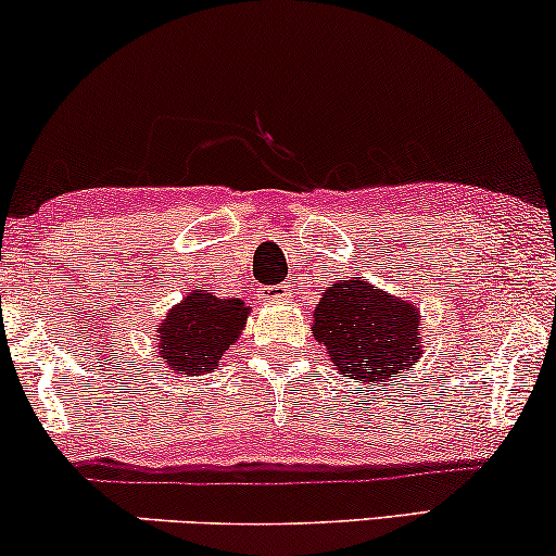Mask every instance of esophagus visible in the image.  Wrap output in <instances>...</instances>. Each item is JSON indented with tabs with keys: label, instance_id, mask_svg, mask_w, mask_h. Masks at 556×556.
I'll list each match as a JSON object with an SVG mask.
<instances>
[{
	"label": "esophagus",
	"instance_id": "34e87169",
	"mask_svg": "<svg viewBox=\"0 0 556 556\" xmlns=\"http://www.w3.org/2000/svg\"><path fill=\"white\" fill-rule=\"evenodd\" d=\"M286 291H288V288H286L283 283H278V286H263V288H257V299L265 301V303H273V301L283 299Z\"/></svg>",
	"mask_w": 556,
	"mask_h": 556
}]
</instances>
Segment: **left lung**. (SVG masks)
I'll return each instance as SVG.
<instances>
[{
    "instance_id": "8db88e82",
    "label": "left lung",
    "mask_w": 556,
    "mask_h": 556,
    "mask_svg": "<svg viewBox=\"0 0 556 556\" xmlns=\"http://www.w3.org/2000/svg\"><path fill=\"white\" fill-rule=\"evenodd\" d=\"M311 331L333 367L362 382H384L420 359L417 308L367 280L333 283L318 301Z\"/></svg>"
}]
</instances>
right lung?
Instances as JSON below:
<instances>
[{"label":"right lung","instance_id":"1","mask_svg":"<svg viewBox=\"0 0 556 556\" xmlns=\"http://www.w3.org/2000/svg\"><path fill=\"white\" fill-rule=\"evenodd\" d=\"M248 306L240 299H215L212 293H189L164 318L159 354L166 367L187 375L217 369V362L240 337L248 321Z\"/></svg>","mask_w":556,"mask_h":556}]
</instances>
